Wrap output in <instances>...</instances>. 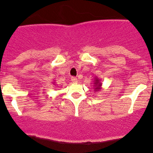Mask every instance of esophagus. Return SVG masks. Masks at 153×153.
<instances>
[{
  "mask_svg": "<svg viewBox=\"0 0 153 153\" xmlns=\"http://www.w3.org/2000/svg\"><path fill=\"white\" fill-rule=\"evenodd\" d=\"M71 80H72V83H77V82H78V78H75V77H72Z\"/></svg>",
  "mask_w": 153,
  "mask_h": 153,
  "instance_id": "1",
  "label": "esophagus"
}]
</instances>
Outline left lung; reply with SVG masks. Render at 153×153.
I'll return each mask as SVG.
<instances>
[{
	"label": "left lung",
	"instance_id": "1",
	"mask_svg": "<svg viewBox=\"0 0 153 153\" xmlns=\"http://www.w3.org/2000/svg\"><path fill=\"white\" fill-rule=\"evenodd\" d=\"M93 86L95 88V92H98L101 89V86H102V83L101 82V80L98 78V77H95V79H94V83H93Z\"/></svg>",
	"mask_w": 153,
	"mask_h": 153
}]
</instances>
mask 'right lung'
<instances>
[{
    "mask_svg": "<svg viewBox=\"0 0 153 153\" xmlns=\"http://www.w3.org/2000/svg\"><path fill=\"white\" fill-rule=\"evenodd\" d=\"M52 84H53L54 85H55V82H52Z\"/></svg>",
    "mask_w": 153,
    "mask_h": 153,
    "instance_id": "obj_1",
    "label": "right lung"
}]
</instances>
